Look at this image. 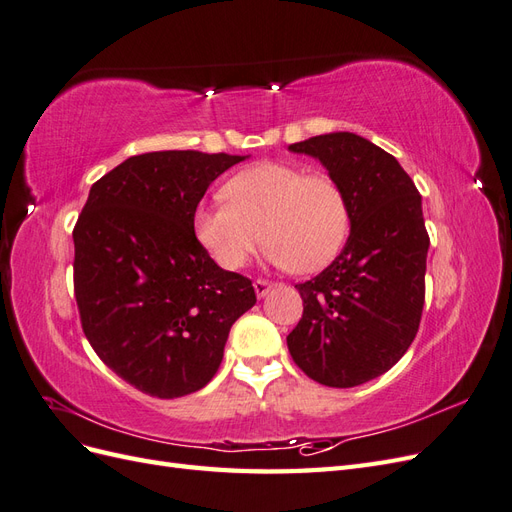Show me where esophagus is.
Here are the masks:
<instances>
[{
  "mask_svg": "<svg viewBox=\"0 0 512 512\" xmlns=\"http://www.w3.org/2000/svg\"><path fill=\"white\" fill-rule=\"evenodd\" d=\"M271 288H273V284L267 282V280H256V282H254V290H256V297H258V299L267 297V294L271 292Z\"/></svg>",
  "mask_w": 512,
  "mask_h": 512,
  "instance_id": "1",
  "label": "esophagus"
}]
</instances>
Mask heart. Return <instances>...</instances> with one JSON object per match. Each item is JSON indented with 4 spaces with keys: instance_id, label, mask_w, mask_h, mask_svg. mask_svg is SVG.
<instances>
[{
    "instance_id": "heart-1",
    "label": "heart",
    "mask_w": 512,
    "mask_h": 512,
    "mask_svg": "<svg viewBox=\"0 0 512 512\" xmlns=\"http://www.w3.org/2000/svg\"><path fill=\"white\" fill-rule=\"evenodd\" d=\"M224 198L198 205L192 228L200 247L228 271L241 269L262 237L267 262L297 273L324 269L348 239V198L329 175L258 162L226 181Z\"/></svg>"
}]
</instances>
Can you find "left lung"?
I'll use <instances>...</instances> for the list:
<instances>
[{
  "label": "left lung",
  "mask_w": 512,
  "mask_h": 512,
  "mask_svg": "<svg viewBox=\"0 0 512 512\" xmlns=\"http://www.w3.org/2000/svg\"><path fill=\"white\" fill-rule=\"evenodd\" d=\"M288 149L320 160L350 207L342 254L294 286L303 318L288 350L312 380L350 389L389 371L416 337L429 250L423 200L391 153L359 134L329 132Z\"/></svg>",
  "instance_id": "1"
}]
</instances>
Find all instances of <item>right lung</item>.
<instances>
[{
	"label": "right lung",
	"instance_id": "obj_1",
	"mask_svg": "<svg viewBox=\"0 0 512 512\" xmlns=\"http://www.w3.org/2000/svg\"><path fill=\"white\" fill-rule=\"evenodd\" d=\"M250 156L153 151L98 179L74 226V294L85 337L119 378L151 397L190 395L218 371L252 282L194 237L209 185Z\"/></svg>",
	"mask_w": 512,
	"mask_h": 512
}]
</instances>
